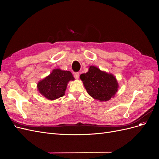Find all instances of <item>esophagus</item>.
<instances>
[{
	"label": "esophagus",
	"instance_id": "1",
	"mask_svg": "<svg viewBox=\"0 0 159 159\" xmlns=\"http://www.w3.org/2000/svg\"><path fill=\"white\" fill-rule=\"evenodd\" d=\"M79 76H80V74H79L78 72H75V73L74 74V78L76 80H78L79 78Z\"/></svg>",
	"mask_w": 159,
	"mask_h": 159
}]
</instances>
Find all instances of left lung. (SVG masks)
Masks as SVG:
<instances>
[{
    "mask_svg": "<svg viewBox=\"0 0 159 159\" xmlns=\"http://www.w3.org/2000/svg\"><path fill=\"white\" fill-rule=\"evenodd\" d=\"M88 94L96 100L107 102L114 98L119 88L116 78L110 73L90 66L88 71L80 75Z\"/></svg>",
    "mask_w": 159,
    "mask_h": 159,
    "instance_id": "obj_1",
    "label": "left lung"
}]
</instances>
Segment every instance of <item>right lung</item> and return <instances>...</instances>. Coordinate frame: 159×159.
I'll return each instance as SVG.
<instances>
[{"mask_svg":"<svg viewBox=\"0 0 159 159\" xmlns=\"http://www.w3.org/2000/svg\"><path fill=\"white\" fill-rule=\"evenodd\" d=\"M75 79L70 71L59 68L53 70L45 78L37 84V88L42 96L49 100H55L65 95V91L70 81Z\"/></svg>","mask_w":159,"mask_h":159,"instance_id":"1","label":"right lung"}]
</instances>
